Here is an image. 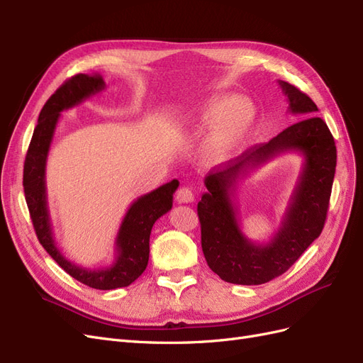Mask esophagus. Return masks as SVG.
Returning <instances> with one entry per match:
<instances>
[{
	"label": "esophagus",
	"instance_id": "34e87169",
	"mask_svg": "<svg viewBox=\"0 0 363 363\" xmlns=\"http://www.w3.org/2000/svg\"><path fill=\"white\" fill-rule=\"evenodd\" d=\"M175 201L177 203H192L194 201V194L189 188H180L175 192Z\"/></svg>",
	"mask_w": 363,
	"mask_h": 363
}]
</instances>
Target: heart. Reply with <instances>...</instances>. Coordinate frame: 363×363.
Masks as SVG:
<instances>
[{"label":"heart","mask_w":363,"mask_h":363,"mask_svg":"<svg viewBox=\"0 0 363 363\" xmlns=\"http://www.w3.org/2000/svg\"><path fill=\"white\" fill-rule=\"evenodd\" d=\"M257 107L255 103L235 94L216 95L194 115L189 121L192 128L208 135L204 152L212 162H224L235 156L257 123Z\"/></svg>","instance_id":"obj_1"}]
</instances>
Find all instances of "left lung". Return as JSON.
Instances as JSON below:
<instances>
[{
  "instance_id": "8db88e82",
  "label": "left lung",
  "mask_w": 363,
  "mask_h": 363,
  "mask_svg": "<svg viewBox=\"0 0 363 363\" xmlns=\"http://www.w3.org/2000/svg\"><path fill=\"white\" fill-rule=\"evenodd\" d=\"M279 84L298 123L267 144L247 150L227 168L208 172L207 192L196 207L207 265L228 283L250 286L281 276L321 235L325 223L336 169L335 139L315 115L318 107L309 96L286 82L279 80ZM284 150L301 152L303 169L279 232L269 243L255 245L238 227L231 196L240 177Z\"/></svg>"
}]
</instances>
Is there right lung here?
<instances>
[{
    "label": "right lung",
    "mask_w": 363,
    "mask_h": 363,
    "mask_svg": "<svg viewBox=\"0 0 363 363\" xmlns=\"http://www.w3.org/2000/svg\"><path fill=\"white\" fill-rule=\"evenodd\" d=\"M104 87L106 83L100 74H77L48 98L33 131L24 163L23 183L33 227L40 245L75 280L94 289L111 291L128 286L145 271L150 257L151 228L160 216L171 211L172 195L179 188V180L163 184L131 203L116 235V257L111 267L87 269L75 265L62 255L54 240L47 203L45 168L50 147L60 112L83 103L89 96L101 92Z\"/></svg>",
    "instance_id": "add662e5"
}]
</instances>
